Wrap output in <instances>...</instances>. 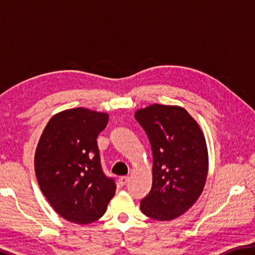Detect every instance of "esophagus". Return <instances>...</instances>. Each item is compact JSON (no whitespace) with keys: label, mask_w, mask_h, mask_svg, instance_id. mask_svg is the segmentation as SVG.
Masks as SVG:
<instances>
[{"label":"esophagus","mask_w":255,"mask_h":255,"mask_svg":"<svg viewBox=\"0 0 255 255\" xmlns=\"http://www.w3.org/2000/svg\"><path fill=\"white\" fill-rule=\"evenodd\" d=\"M118 181H119V184L120 185H125L129 181V178H128V176H126V175H124V176H120Z\"/></svg>","instance_id":"esophagus-1"}]
</instances>
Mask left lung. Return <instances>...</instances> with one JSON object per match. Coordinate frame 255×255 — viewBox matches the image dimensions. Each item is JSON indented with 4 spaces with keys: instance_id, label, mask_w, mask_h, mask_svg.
<instances>
[{
    "instance_id": "1",
    "label": "left lung",
    "mask_w": 255,
    "mask_h": 255,
    "mask_svg": "<svg viewBox=\"0 0 255 255\" xmlns=\"http://www.w3.org/2000/svg\"><path fill=\"white\" fill-rule=\"evenodd\" d=\"M153 154L152 189L140 201L143 214L172 221L196 204L208 174V149L201 128L179 106L154 103L135 112Z\"/></svg>"
}]
</instances>
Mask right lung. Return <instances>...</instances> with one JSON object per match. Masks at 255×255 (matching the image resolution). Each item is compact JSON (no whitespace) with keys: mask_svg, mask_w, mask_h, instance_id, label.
<instances>
[{"mask_svg":"<svg viewBox=\"0 0 255 255\" xmlns=\"http://www.w3.org/2000/svg\"><path fill=\"white\" fill-rule=\"evenodd\" d=\"M109 115L74 108L49 119L34 153L41 192L64 219L85 225L100 219L116 193L100 164L97 137Z\"/></svg>","mask_w":255,"mask_h":255,"instance_id":"1","label":"right lung"}]
</instances>
